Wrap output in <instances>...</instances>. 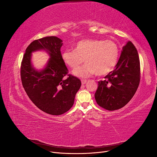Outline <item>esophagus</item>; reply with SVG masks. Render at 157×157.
<instances>
[{
    "label": "esophagus",
    "mask_w": 157,
    "mask_h": 157,
    "mask_svg": "<svg viewBox=\"0 0 157 157\" xmlns=\"http://www.w3.org/2000/svg\"><path fill=\"white\" fill-rule=\"evenodd\" d=\"M86 82H87V80H81V82H82V84H85L86 83Z\"/></svg>",
    "instance_id": "1"
}]
</instances>
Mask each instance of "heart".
<instances>
[{"instance_id":"heart-1","label":"heart","mask_w":157,"mask_h":157,"mask_svg":"<svg viewBox=\"0 0 157 157\" xmlns=\"http://www.w3.org/2000/svg\"><path fill=\"white\" fill-rule=\"evenodd\" d=\"M119 57V50L115 42L111 40L84 39L73 46V50H65L61 54L64 63L71 68H76L83 61L86 63L73 71L79 78H88L96 74H108L115 67Z\"/></svg>"}]
</instances>
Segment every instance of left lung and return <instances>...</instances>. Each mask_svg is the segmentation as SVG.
Masks as SVG:
<instances>
[{
	"label": "left lung",
	"mask_w": 157,
	"mask_h": 157,
	"mask_svg": "<svg viewBox=\"0 0 157 157\" xmlns=\"http://www.w3.org/2000/svg\"><path fill=\"white\" fill-rule=\"evenodd\" d=\"M98 82L95 99L98 105L109 111L119 109L134 96L140 81L139 55L130 41L123 46L115 69Z\"/></svg>",
	"instance_id": "8db88e82"
}]
</instances>
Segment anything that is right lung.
<instances>
[{
	"mask_svg": "<svg viewBox=\"0 0 157 157\" xmlns=\"http://www.w3.org/2000/svg\"><path fill=\"white\" fill-rule=\"evenodd\" d=\"M62 40L46 36L35 40L28 46L21 65V78L27 96L41 111L60 115L72 107L76 94L81 86L80 80L68 75V69L61 58ZM43 50L50 56L45 67L36 70L32 65V53Z\"/></svg>",
	"mask_w": 157,
	"mask_h": 157,
	"instance_id": "right-lung-1",
	"label": "right lung"
}]
</instances>
